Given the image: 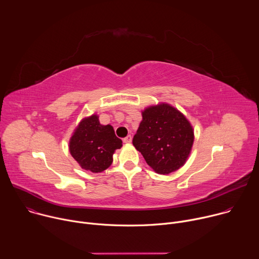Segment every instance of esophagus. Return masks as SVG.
Returning <instances> with one entry per match:
<instances>
[{
	"label": "esophagus",
	"mask_w": 259,
	"mask_h": 259,
	"mask_svg": "<svg viewBox=\"0 0 259 259\" xmlns=\"http://www.w3.org/2000/svg\"><path fill=\"white\" fill-rule=\"evenodd\" d=\"M123 141H124L125 143H131V141H132V136H131V135H127V136L123 139Z\"/></svg>",
	"instance_id": "1"
}]
</instances>
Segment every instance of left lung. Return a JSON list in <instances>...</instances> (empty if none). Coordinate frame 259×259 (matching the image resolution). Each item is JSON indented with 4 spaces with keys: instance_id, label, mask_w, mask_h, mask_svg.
<instances>
[{
    "instance_id": "left-lung-1",
    "label": "left lung",
    "mask_w": 259,
    "mask_h": 259,
    "mask_svg": "<svg viewBox=\"0 0 259 259\" xmlns=\"http://www.w3.org/2000/svg\"><path fill=\"white\" fill-rule=\"evenodd\" d=\"M132 142L147 165L159 174H169L186 163L194 143V131L179 110L161 103L144 109Z\"/></svg>"
}]
</instances>
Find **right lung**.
<instances>
[{"mask_svg":"<svg viewBox=\"0 0 259 259\" xmlns=\"http://www.w3.org/2000/svg\"><path fill=\"white\" fill-rule=\"evenodd\" d=\"M122 147V140L110 125L103 126L93 115L84 119L69 141V152L83 169L99 173L113 163V155Z\"/></svg>","mask_w":259,"mask_h":259,"instance_id":"right-lung-1","label":"right lung"}]
</instances>
